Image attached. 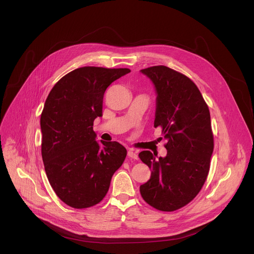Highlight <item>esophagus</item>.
<instances>
[{
    "mask_svg": "<svg viewBox=\"0 0 254 254\" xmlns=\"http://www.w3.org/2000/svg\"><path fill=\"white\" fill-rule=\"evenodd\" d=\"M127 156L129 158H131V159L136 160L137 159V152L135 150H133V149H128L127 150Z\"/></svg>",
    "mask_w": 254,
    "mask_h": 254,
    "instance_id": "obj_1",
    "label": "esophagus"
}]
</instances>
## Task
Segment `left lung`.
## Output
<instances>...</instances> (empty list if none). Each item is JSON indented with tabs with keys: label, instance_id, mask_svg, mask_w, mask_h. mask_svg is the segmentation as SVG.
<instances>
[{
	"label": "left lung",
	"instance_id": "1",
	"mask_svg": "<svg viewBox=\"0 0 254 254\" xmlns=\"http://www.w3.org/2000/svg\"><path fill=\"white\" fill-rule=\"evenodd\" d=\"M155 84V127L167 139V156L138 154L152 170L139 187L142 199L160 211L173 212L189 204L201 191L214 149L209 107L197 85L186 75L164 65L141 69ZM162 138V137H161Z\"/></svg>",
	"mask_w": 254,
	"mask_h": 254
}]
</instances>
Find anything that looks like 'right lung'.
I'll return each instance as SVG.
<instances>
[{
  "label": "right lung",
  "instance_id": "right-lung-1",
  "mask_svg": "<svg viewBox=\"0 0 254 254\" xmlns=\"http://www.w3.org/2000/svg\"><path fill=\"white\" fill-rule=\"evenodd\" d=\"M128 72V68H77L53 86L45 101L40 119L45 172L56 195L72 208L98 204L127 157L118 141L99 146L93 122L102 116L106 88Z\"/></svg>",
  "mask_w": 254,
  "mask_h": 254
}]
</instances>
